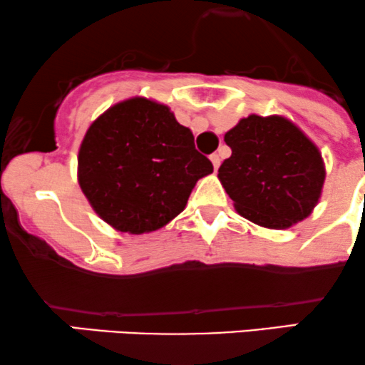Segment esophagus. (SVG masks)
<instances>
[{
  "label": "esophagus",
  "mask_w": 365,
  "mask_h": 365,
  "mask_svg": "<svg viewBox=\"0 0 365 365\" xmlns=\"http://www.w3.org/2000/svg\"><path fill=\"white\" fill-rule=\"evenodd\" d=\"M210 160H212V163H214V169L217 170L219 169V165H220V157L217 153H212L210 155Z\"/></svg>",
  "instance_id": "obj_1"
}]
</instances>
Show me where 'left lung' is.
Returning <instances> with one entry per match:
<instances>
[{
    "mask_svg": "<svg viewBox=\"0 0 365 365\" xmlns=\"http://www.w3.org/2000/svg\"><path fill=\"white\" fill-rule=\"evenodd\" d=\"M219 179L245 219L286 229L310 215L326 170L317 146L286 118L250 115L224 136Z\"/></svg>",
    "mask_w": 365,
    "mask_h": 365,
    "instance_id": "obj_1",
    "label": "left lung"
}]
</instances>
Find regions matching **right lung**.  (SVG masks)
Here are the masks:
<instances>
[{
	"instance_id": "right-lung-1",
	"label": "right lung",
	"mask_w": 365,
	"mask_h": 365,
	"mask_svg": "<svg viewBox=\"0 0 365 365\" xmlns=\"http://www.w3.org/2000/svg\"><path fill=\"white\" fill-rule=\"evenodd\" d=\"M214 165L165 105L133 98L93 122L79 150V184L98 215L122 232H150L186 207Z\"/></svg>"
}]
</instances>
